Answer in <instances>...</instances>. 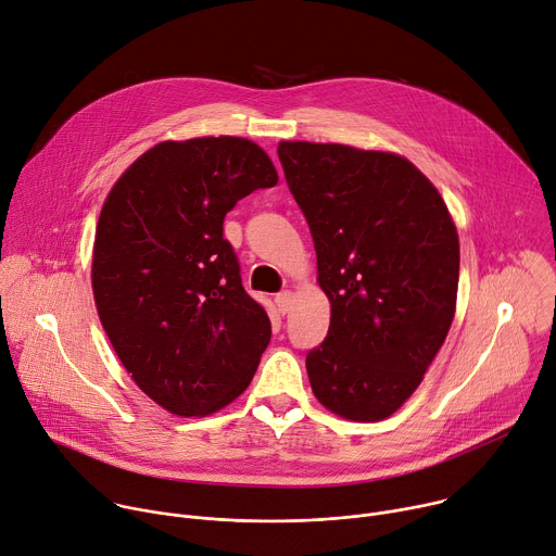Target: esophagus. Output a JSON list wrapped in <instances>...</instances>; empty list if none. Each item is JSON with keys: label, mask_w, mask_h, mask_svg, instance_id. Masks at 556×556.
<instances>
[{"label": "esophagus", "mask_w": 556, "mask_h": 556, "mask_svg": "<svg viewBox=\"0 0 556 556\" xmlns=\"http://www.w3.org/2000/svg\"><path fill=\"white\" fill-rule=\"evenodd\" d=\"M292 292L290 290H283V292H279L277 296H275V303H277V307H279V312L281 314H288L290 312V307H292Z\"/></svg>", "instance_id": "34e87169"}]
</instances>
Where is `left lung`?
Masks as SVG:
<instances>
[{
    "instance_id": "1",
    "label": "left lung",
    "mask_w": 556,
    "mask_h": 556,
    "mask_svg": "<svg viewBox=\"0 0 556 556\" xmlns=\"http://www.w3.org/2000/svg\"><path fill=\"white\" fill-rule=\"evenodd\" d=\"M290 193L309 226L332 303L305 369L341 418H389L422 382L457 299L459 242L438 189L403 155L279 142Z\"/></svg>"
}]
</instances>
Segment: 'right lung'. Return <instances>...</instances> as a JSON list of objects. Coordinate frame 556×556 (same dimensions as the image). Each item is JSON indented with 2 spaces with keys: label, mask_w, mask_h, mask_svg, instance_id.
<instances>
[{
  "label": "right lung",
  "mask_w": 556,
  "mask_h": 556,
  "mask_svg": "<svg viewBox=\"0 0 556 556\" xmlns=\"http://www.w3.org/2000/svg\"><path fill=\"white\" fill-rule=\"evenodd\" d=\"M277 180L268 153L247 138L167 140L142 153L103 204L92 257L101 324L134 382L176 416L232 403L270 343L224 217Z\"/></svg>",
  "instance_id": "right-lung-1"
}]
</instances>
